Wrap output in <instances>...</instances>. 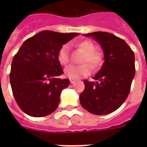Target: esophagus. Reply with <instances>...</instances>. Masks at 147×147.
I'll use <instances>...</instances> for the list:
<instances>
[{"label":"esophagus","instance_id":"obj_1","mask_svg":"<svg viewBox=\"0 0 147 147\" xmlns=\"http://www.w3.org/2000/svg\"><path fill=\"white\" fill-rule=\"evenodd\" d=\"M75 82H76V81L74 80V79H72V78H71V79H70V82H71V84H73V83H75Z\"/></svg>","mask_w":147,"mask_h":147}]
</instances>
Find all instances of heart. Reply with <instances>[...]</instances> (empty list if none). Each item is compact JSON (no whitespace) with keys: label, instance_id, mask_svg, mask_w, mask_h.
Segmentation results:
<instances>
[{"label":"heart","instance_id":"1","mask_svg":"<svg viewBox=\"0 0 147 147\" xmlns=\"http://www.w3.org/2000/svg\"><path fill=\"white\" fill-rule=\"evenodd\" d=\"M77 47L85 53L83 62H90L93 67H98L102 61V56L99 52L95 51L94 43L90 40H82L77 43ZM58 60L61 65H66L70 60V47L69 44H64L58 52ZM92 68L91 65L85 63L82 65H70L65 69L66 77L78 79L91 74Z\"/></svg>","mask_w":147,"mask_h":147}]
</instances>
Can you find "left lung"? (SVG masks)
Instances as JSON below:
<instances>
[{"mask_svg": "<svg viewBox=\"0 0 147 147\" xmlns=\"http://www.w3.org/2000/svg\"><path fill=\"white\" fill-rule=\"evenodd\" d=\"M84 36L100 45L105 62L93 77L94 82L84 81L80 104L92 114H110L121 107L130 93L135 76L134 53L124 40L111 33L99 31Z\"/></svg>", "mask_w": 147, "mask_h": 147, "instance_id": "left-lung-1", "label": "left lung"}]
</instances>
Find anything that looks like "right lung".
<instances>
[{"mask_svg": "<svg viewBox=\"0 0 147 147\" xmlns=\"http://www.w3.org/2000/svg\"><path fill=\"white\" fill-rule=\"evenodd\" d=\"M77 33L43 30L29 38L13 58L10 82L20 108L34 117L47 116L56 110L60 94L69 85L59 76L63 70L58 52Z\"/></svg>", "mask_w": 147, "mask_h": 147, "instance_id": "1", "label": "right lung"}]
</instances>
